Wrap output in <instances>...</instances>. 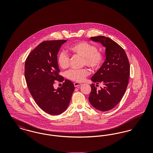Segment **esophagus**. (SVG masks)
<instances>
[{"label":"esophagus","mask_w":153,"mask_h":153,"mask_svg":"<svg viewBox=\"0 0 153 153\" xmlns=\"http://www.w3.org/2000/svg\"><path fill=\"white\" fill-rule=\"evenodd\" d=\"M81 84H82L81 83L77 82H74V87H78L80 86Z\"/></svg>","instance_id":"34e87169"}]
</instances>
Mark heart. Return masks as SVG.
<instances>
[{"label": "heart", "instance_id": "heart-1", "mask_svg": "<svg viewBox=\"0 0 153 153\" xmlns=\"http://www.w3.org/2000/svg\"><path fill=\"white\" fill-rule=\"evenodd\" d=\"M69 51L73 54L82 58V64L89 67L92 70H97L102 65L103 61V54L97 50V48L93 44L86 41L79 42L69 46ZM58 65L64 69H67L69 65V57L64 52H60L57 57ZM89 74L87 68L79 70L72 69L68 72V77L70 80L76 82H81L84 80Z\"/></svg>", "mask_w": 153, "mask_h": 153}]
</instances>
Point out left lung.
<instances>
[{
	"label": "left lung",
	"mask_w": 153,
	"mask_h": 153,
	"mask_svg": "<svg viewBox=\"0 0 153 153\" xmlns=\"http://www.w3.org/2000/svg\"><path fill=\"white\" fill-rule=\"evenodd\" d=\"M90 39L105 48V60L91 78L96 86L102 83L103 87L97 90L92 84L89 101L96 109L107 111L120 102L126 92L130 73V63L123 49L109 38L97 36Z\"/></svg>",
	"instance_id": "8db88e82"
}]
</instances>
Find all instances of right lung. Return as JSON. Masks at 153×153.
I'll use <instances>...</instances> for the list:
<instances>
[{"mask_svg": "<svg viewBox=\"0 0 153 153\" xmlns=\"http://www.w3.org/2000/svg\"><path fill=\"white\" fill-rule=\"evenodd\" d=\"M66 40L46 41L39 44L26 58L25 76L34 100L45 112L58 115L68 108L74 91L73 82L65 80L61 87L54 88L55 81H63L59 75L57 54Z\"/></svg>", "mask_w": 153, "mask_h": 153, "instance_id": "obj_1", "label": "right lung"}]
</instances>
